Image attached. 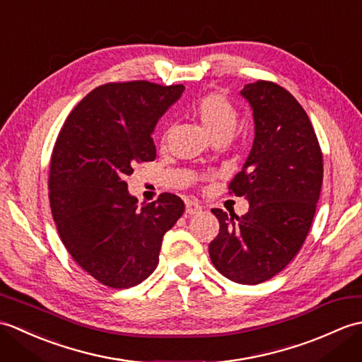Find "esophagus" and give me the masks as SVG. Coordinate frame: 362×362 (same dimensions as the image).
I'll list each match as a JSON object with an SVG mask.
<instances>
[{"label":"esophagus","instance_id":"1","mask_svg":"<svg viewBox=\"0 0 362 362\" xmlns=\"http://www.w3.org/2000/svg\"><path fill=\"white\" fill-rule=\"evenodd\" d=\"M202 211V205L196 202V201H188L187 202V214H189V216H193V214H197Z\"/></svg>","mask_w":362,"mask_h":362}]
</instances>
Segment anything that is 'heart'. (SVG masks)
<instances>
[{"mask_svg": "<svg viewBox=\"0 0 362 362\" xmlns=\"http://www.w3.org/2000/svg\"><path fill=\"white\" fill-rule=\"evenodd\" d=\"M193 113L213 140L218 138L228 140L240 122V112L236 105L221 91H210L199 98L193 107Z\"/></svg>", "mask_w": 362, "mask_h": 362, "instance_id": "1", "label": "heart"}]
</instances>
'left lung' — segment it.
Masks as SVG:
<instances>
[{"label":"left lung","mask_w":362,"mask_h":362,"mask_svg":"<svg viewBox=\"0 0 362 362\" xmlns=\"http://www.w3.org/2000/svg\"><path fill=\"white\" fill-rule=\"evenodd\" d=\"M241 95L255 119V140L228 194L245 197L243 216L213 209L219 233L211 263L228 280L258 284L281 272L302 249L324 179V157L308 115L286 88L247 83Z\"/></svg>","instance_id":"obj_1"}]
</instances>
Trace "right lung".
<instances>
[{"instance_id":"1","label":"right lung","mask_w":362,"mask_h":362,"mask_svg":"<svg viewBox=\"0 0 362 362\" xmlns=\"http://www.w3.org/2000/svg\"><path fill=\"white\" fill-rule=\"evenodd\" d=\"M185 87L149 81L99 86L68 115L49 161V206L65 249L83 271L113 289L156 271L163 235L185 205L175 194L138 205L126 177L156 160L152 130Z\"/></svg>"}]
</instances>
